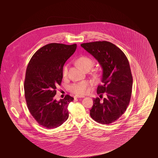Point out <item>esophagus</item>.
I'll return each mask as SVG.
<instances>
[{
  "mask_svg": "<svg viewBox=\"0 0 158 158\" xmlns=\"http://www.w3.org/2000/svg\"><path fill=\"white\" fill-rule=\"evenodd\" d=\"M75 98H84L85 97H83V96H81V95H75V97H74Z\"/></svg>",
  "mask_w": 158,
  "mask_h": 158,
  "instance_id": "1",
  "label": "esophagus"
}]
</instances>
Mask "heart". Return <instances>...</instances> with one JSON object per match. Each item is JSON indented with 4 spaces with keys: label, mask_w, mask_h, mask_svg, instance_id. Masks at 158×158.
<instances>
[{
    "label": "heart",
    "mask_w": 158,
    "mask_h": 158,
    "mask_svg": "<svg viewBox=\"0 0 158 158\" xmlns=\"http://www.w3.org/2000/svg\"><path fill=\"white\" fill-rule=\"evenodd\" d=\"M76 63L79 67L82 68L84 70H89L94 64V61L90 58L86 56H82L79 57ZM68 66L66 65L63 70V76H66L68 75ZM89 83L88 81H82L80 82L72 84L69 87L70 90L77 94V95H82L86 94L89 91Z\"/></svg>",
    "instance_id": "1"
}]
</instances>
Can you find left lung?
<instances>
[{
	"mask_svg": "<svg viewBox=\"0 0 158 158\" xmlns=\"http://www.w3.org/2000/svg\"><path fill=\"white\" fill-rule=\"evenodd\" d=\"M98 60L102 69V85L97 94L103 100L94 98L90 110L93 120L109 124L118 119L126 111L131 96L133 77L127 57L113 43L103 41L81 44Z\"/></svg>",
	"mask_w": 158,
	"mask_h": 158,
	"instance_id": "left-lung-1",
	"label": "left lung"
}]
</instances>
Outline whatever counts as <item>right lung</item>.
Masks as SVG:
<instances>
[{
    "instance_id": "add662e5",
    "label": "right lung",
    "mask_w": 158,
    "mask_h": 158,
    "mask_svg": "<svg viewBox=\"0 0 158 158\" xmlns=\"http://www.w3.org/2000/svg\"><path fill=\"white\" fill-rule=\"evenodd\" d=\"M77 45L51 43L43 46L31 57L24 81L25 97L31 114L38 123L54 128L68 120V106L74 98L67 95L57 101L56 86L60 85L65 62Z\"/></svg>"
}]
</instances>
